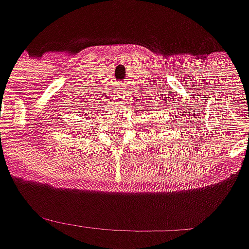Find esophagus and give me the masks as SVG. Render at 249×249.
Segmentation results:
<instances>
[{
	"label": "esophagus",
	"instance_id": "34e87169",
	"mask_svg": "<svg viewBox=\"0 0 249 249\" xmlns=\"http://www.w3.org/2000/svg\"><path fill=\"white\" fill-rule=\"evenodd\" d=\"M124 88H118V92H117L116 96H118V98H121V96H124L125 95V90H123Z\"/></svg>",
	"mask_w": 249,
	"mask_h": 249
}]
</instances>
